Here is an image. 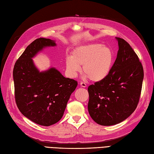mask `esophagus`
Returning <instances> with one entry per match:
<instances>
[{"instance_id": "34e87169", "label": "esophagus", "mask_w": 154, "mask_h": 154, "mask_svg": "<svg viewBox=\"0 0 154 154\" xmlns=\"http://www.w3.org/2000/svg\"><path fill=\"white\" fill-rule=\"evenodd\" d=\"M80 86L81 87H87V85L85 83H83V82H81L80 83Z\"/></svg>"}]
</instances>
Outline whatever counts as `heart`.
Segmentation results:
<instances>
[{"label":"heart","mask_w":154,"mask_h":154,"mask_svg":"<svg viewBox=\"0 0 154 154\" xmlns=\"http://www.w3.org/2000/svg\"><path fill=\"white\" fill-rule=\"evenodd\" d=\"M114 62V54L110 47L100 44L79 45L65 59V67L69 76L77 77L81 71L85 77L93 82H100L109 77Z\"/></svg>","instance_id":"1"}]
</instances>
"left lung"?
Wrapping results in <instances>:
<instances>
[{
    "instance_id": "8db88e82",
    "label": "left lung",
    "mask_w": 154,
    "mask_h": 154,
    "mask_svg": "<svg viewBox=\"0 0 154 154\" xmlns=\"http://www.w3.org/2000/svg\"><path fill=\"white\" fill-rule=\"evenodd\" d=\"M117 57L106 79L88 87V110L92 119L102 126L115 125L129 117L139 102L143 69L130 44L116 37Z\"/></svg>"
}]
</instances>
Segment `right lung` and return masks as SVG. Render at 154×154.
Instances as JSON below:
<instances>
[{
	"label": "right lung",
	"mask_w": 154,
	"mask_h": 154,
	"mask_svg": "<svg viewBox=\"0 0 154 154\" xmlns=\"http://www.w3.org/2000/svg\"><path fill=\"white\" fill-rule=\"evenodd\" d=\"M56 45L50 39L40 38L28 45L13 69L15 100L21 113L32 122L49 126L63 115L77 82L65 78L55 67L40 71L32 58L44 48Z\"/></svg>",
	"instance_id": "obj_1"
}]
</instances>
